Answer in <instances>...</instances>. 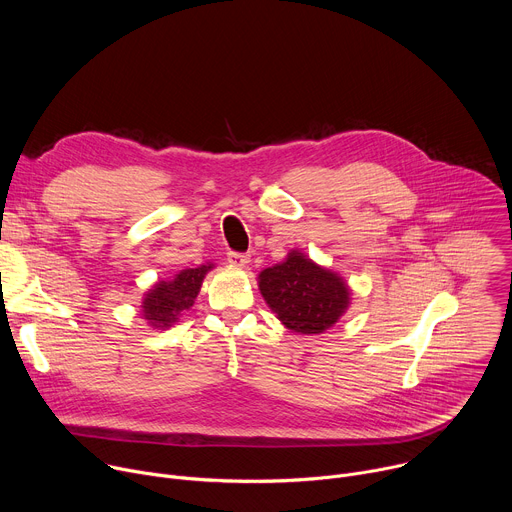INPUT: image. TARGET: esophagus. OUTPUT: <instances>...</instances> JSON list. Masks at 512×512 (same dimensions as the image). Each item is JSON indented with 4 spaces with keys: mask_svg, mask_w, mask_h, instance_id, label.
<instances>
[{
    "mask_svg": "<svg viewBox=\"0 0 512 512\" xmlns=\"http://www.w3.org/2000/svg\"><path fill=\"white\" fill-rule=\"evenodd\" d=\"M227 261H229L233 267H237V269H245L251 259H249V255H245V253H229Z\"/></svg>",
    "mask_w": 512,
    "mask_h": 512,
    "instance_id": "34e87169",
    "label": "esophagus"
}]
</instances>
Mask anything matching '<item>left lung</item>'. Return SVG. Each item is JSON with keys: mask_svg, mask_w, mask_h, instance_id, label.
<instances>
[{"mask_svg": "<svg viewBox=\"0 0 512 512\" xmlns=\"http://www.w3.org/2000/svg\"><path fill=\"white\" fill-rule=\"evenodd\" d=\"M259 291L289 330L304 336L324 334L350 308V285L346 279L328 269L306 253L291 249L283 261L263 269L257 275Z\"/></svg>", "mask_w": 512, "mask_h": 512, "instance_id": "1", "label": "left lung"}]
</instances>
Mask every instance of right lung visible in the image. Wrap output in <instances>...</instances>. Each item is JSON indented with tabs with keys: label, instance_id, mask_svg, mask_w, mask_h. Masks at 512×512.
Masks as SVG:
<instances>
[{
	"label": "right lung",
	"instance_id": "obj_1",
	"mask_svg": "<svg viewBox=\"0 0 512 512\" xmlns=\"http://www.w3.org/2000/svg\"><path fill=\"white\" fill-rule=\"evenodd\" d=\"M210 269H214V263L182 269L170 279L156 281L143 294L141 318L154 330L172 328L180 316H184V312L194 306L202 281Z\"/></svg>",
	"mask_w": 512,
	"mask_h": 512
}]
</instances>
